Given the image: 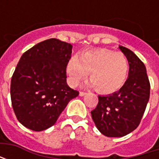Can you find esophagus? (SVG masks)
Returning a JSON list of instances; mask_svg holds the SVG:
<instances>
[{"instance_id":"esophagus-1","label":"esophagus","mask_w":159,"mask_h":159,"mask_svg":"<svg viewBox=\"0 0 159 159\" xmlns=\"http://www.w3.org/2000/svg\"><path fill=\"white\" fill-rule=\"evenodd\" d=\"M85 94H87L86 92H83V91H80V93H79L80 96H84Z\"/></svg>"}]
</instances>
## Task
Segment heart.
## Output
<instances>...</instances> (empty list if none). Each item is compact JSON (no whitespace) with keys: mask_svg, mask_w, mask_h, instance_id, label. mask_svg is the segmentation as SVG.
Here are the masks:
<instances>
[{"mask_svg":"<svg viewBox=\"0 0 159 159\" xmlns=\"http://www.w3.org/2000/svg\"><path fill=\"white\" fill-rule=\"evenodd\" d=\"M129 65L126 56L109 49H95L72 57L67 63L66 72L71 86L78 85L89 73L91 84L103 94L121 89L129 75Z\"/></svg>","mask_w":159,"mask_h":159,"instance_id":"obj_1","label":"heart"}]
</instances>
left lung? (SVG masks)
<instances>
[{
	"instance_id": "1",
	"label": "left lung",
	"mask_w": 159,
	"mask_h": 159,
	"mask_svg": "<svg viewBox=\"0 0 159 159\" xmlns=\"http://www.w3.org/2000/svg\"><path fill=\"white\" fill-rule=\"evenodd\" d=\"M129 65V76L119 91L99 96L92 118L100 133L123 137L139 126L150 97V83L143 62L131 50L119 46Z\"/></svg>"
}]
</instances>
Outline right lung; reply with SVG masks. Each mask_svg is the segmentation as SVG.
<instances>
[{
	"label": "right lung",
	"mask_w": 159,
	"mask_h": 159,
	"mask_svg": "<svg viewBox=\"0 0 159 159\" xmlns=\"http://www.w3.org/2000/svg\"><path fill=\"white\" fill-rule=\"evenodd\" d=\"M72 45L56 38L27 50L19 59L11 80V100L19 123L30 129L52 127L79 92L66 83V66Z\"/></svg>",
	"instance_id": "1"
}]
</instances>
